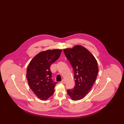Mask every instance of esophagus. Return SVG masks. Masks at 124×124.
I'll return each instance as SVG.
<instances>
[{
	"label": "esophagus",
	"instance_id": "obj_1",
	"mask_svg": "<svg viewBox=\"0 0 124 124\" xmlns=\"http://www.w3.org/2000/svg\"><path fill=\"white\" fill-rule=\"evenodd\" d=\"M61 83H63V84H65V83H66L65 80L64 79H62V80L61 81Z\"/></svg>",
	"mask_w": 124,
	"mask_h": 124
}]
</instances>
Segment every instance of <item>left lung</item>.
I'll return each instance as SVG.
<instances>
[{"mask_svg":"<svg viewBox=\"0 0 124 124\" xmlns=\"http://www.w3.org/2000/svg\"><path fill=\"white\" fill-rule=\"evenodd\" d=\"M64 52L73 68L75 79V87L67 90L68 94L74 101L81 100L96 81L99 71L97 60L89 50L79 45L66 48Z\"/></svg>","mask_w":124,"mask_h":124,"instance_id":"1","label":"left lung"}]
</instances>
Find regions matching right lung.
Instances as JSON below:
<instances>
[{
	"instance_id": "right-lung-1",
	"label": "right lung",
	"mask_w": 124,
	"mask_h": 124,
	"mask_svg": "<svg viewBox=\"0 0 124 124\" xmlns=\"http://www.w3.org/2000/svg\"><path fill=\"white\" fill-rule=\"evenodd\" d=\"M61 52V49L42 51L28 65L26 78L29 87L40 100H46L54 92L57 82L51 79L50 67L59 58Z\"/></svg>"
}]
</instances>
